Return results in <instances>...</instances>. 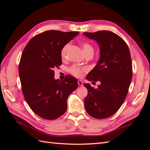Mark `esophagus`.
<instances>
[{
	"instance_id": "obj_1",
	"label": "esophagus",
	"mask_w": 150,
	"mask_h": 150,
	"mask_svg": "<svg viewBox=\"0 0 150 150\" xmlns=\"http://www.w3.org/2000/svg\"><path fill=\"white\" fill-rule=\"evenodd\" d=\"M78 85L80 86H83V83L81 80H78Z\"/></svg>"
}]
</instances>
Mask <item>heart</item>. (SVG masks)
<instances>
[{"label":"heart","instance_id":"b5f03b06","mask_svg":"<svg viewBox=\"0 0 150 150\" xmlns=\"http://www.w3.org/2000/svg\"><path fill=\"white\" fill-rule=\"evenodd\" d=\"M81 45L83 47V49L84 50V54L86 55L88 54H93L94 48L93 46L89 43L86 42H83L81 43ZM70 44L67 43L64 45L60 51V56L62 59H64L66 58L67 52L69 48ZM88 71V68L86 67H79L76 65L72 66L71 67L69 68V71L71 74H72L73 76L77 77V78H81L83 76L84 72H86Z\"/></svg>","mask_w":150,"mask_h":150}]
</instances>
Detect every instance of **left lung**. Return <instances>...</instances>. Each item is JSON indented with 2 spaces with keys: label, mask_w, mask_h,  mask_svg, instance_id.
<instances>
[{
  "label": "left lung",
  "mask_w": 150,
  "mask_h": 150,
  "mask_svg": "<svg viewBox=\"0 0 150 150\" xmlns=\"http://www.w3.org/2000/svg\"><path fill=\"white\" fill-rule=\"evenodd\" d=\"M83 34L95 40L100 50V59L86 79L101 84L95 89L84 83L88 91L85 109L94 118H108L119 110L127 95L132 76L130 51L124 40L112 31Z\"/></svg>",
  "instance_id": "left-lung-1"
}]
</instances>
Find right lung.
Here are the masks:
<instances>
[{"instance_id":"1","label":"right lung","mask_w":150,"mask_h":150,"mask_svg":"<svg viewBox=\"0 0 150 150\" xmlns=\"http://www.w3.org/2000/svg\"><path fill=\"white\" fill-rule=\"evenodd\" d=\"M79 33L47 31L32 38L23 52L19 65L23 93L31 110L43 119L63 115L68 96L78 88L73 76L55 79L54 69L62 64V48Z\"/></svg>"}]
</instances>
